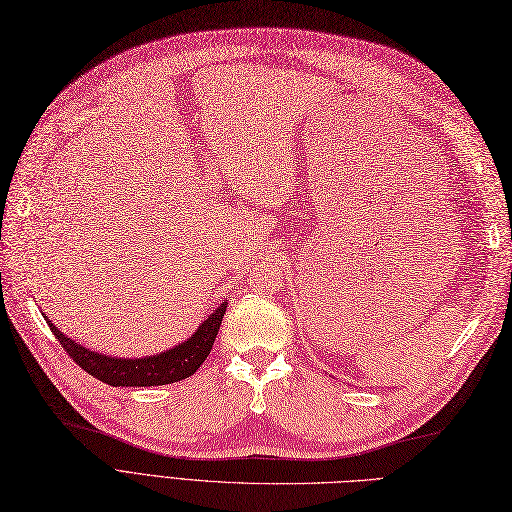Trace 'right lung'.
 I'll return each mask as SVG.
<instances>
[{"mask_svg": "<svg viewBox=\"0 0 512 512\" xmlns=\"http://www.w3.org/2000/svg\"><path fill=\"white\" fill-rule=\"evenodd\" d=\"M226 312V303H222L215 312L200 324L198 331L173 350H166L156 356H145V359H115V356L98 354L87 350L74 339L61 333L53 322L49 327L57 342L64 346L70 359L79 365L89 376H94L111 386H160L190 378L194 371L205 363L209 356L215 335L220 331V324Z\"/></svg>", "mask_w": 512, "mask_h": 512, "instance_id": "obj_1", "label": "right lung"}]
</instances>
